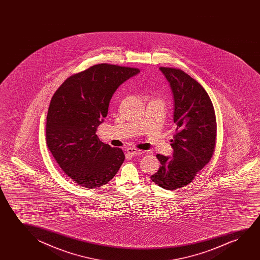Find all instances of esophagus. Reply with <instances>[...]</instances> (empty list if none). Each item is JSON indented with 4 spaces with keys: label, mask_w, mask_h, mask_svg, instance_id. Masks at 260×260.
<instances>
[{
    "label": "esophagus",
    "mask_w": 260,
    "mask_h": 260,
    "mask_svg": "<svg viewBox=\"0 0 260 260\" xmlns=\"http://www.w3.org/2000/svg\"><path fill=\"white\" fill-rule=\"evenodd\" d=\"M126 152L129 154V155H132V156H136V155H140V154H142L143 151L141 150L136 149V148H133V147H128L126 149Z\"/></svg>",
    "instance_id": "34e87169"
}]
</instances>
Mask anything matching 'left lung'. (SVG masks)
<instances>
[{"instance_id": "8db88e82", "label": "left lung", "mask_w": 260, "mask_h": 260, "mask_svg": "<svg viewBox=\"0 0 260 260\" xmlns=\"http://www.w3.org/2000/svg\"><path fill=\"white\" fill-rule=\"evenodd\" d=\"M174 99L176 134L172 157L157 154L160 166L152 181L167 190L188 185L213 155L217 121L213 104L203 86L180 69L160 68Z\"/></svg>"}]
</instances>
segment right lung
Instances as JSON below:
<instances>
[{
  "label": "right lung",
  "instance_id": "obj_1",
  "mask_svg": "<svg viewBox=\"0 0 260 260\" xmlns=\"http://www.w3.org/2000/svg\"><path fill=\"white\" fill-rule=\"evenodd\" d=\"M139 73L138 68L95 64L68 77L54 93L47 114V146L80 186L106 185L124 161L122 150L101 142L96 132L114 91Z\"/></svg>",
  "mask_w": 260,
  "mask_h": 260
}]
</instances>
